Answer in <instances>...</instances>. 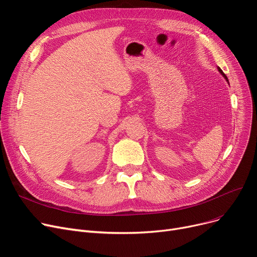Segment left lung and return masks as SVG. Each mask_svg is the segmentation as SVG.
I'll return each mask as SVG.
<instances>
[{
  "label": "left lung",
  "instance_id": "1",
  "mask_svg": "<svg viewBox=\"0 0 257 257\" xmlns=\"http://www.w3.org/2000/svg\"><path fill=\"white\" fill-rule=\"evenodd\" d=\"M218 70H219V72H220V73H221V74H222V75H223V77H224V78H225V79H226V80H227V81H228V79H227V76H226V75H225V74H224V73H223V71H222V70H221V69H220V67H218Z\"/></svg>",
  "mask_w": 257,
  "mask_h": 257
}]
</instances>
